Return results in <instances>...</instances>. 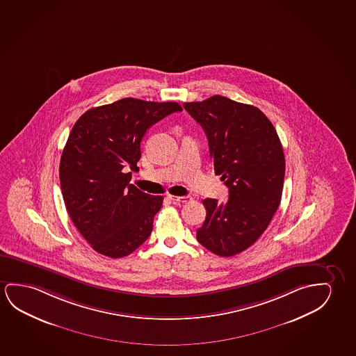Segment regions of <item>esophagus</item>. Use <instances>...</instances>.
I'll return each instance as SVG.
<instances>
[{"mask_svg":"<svg viewBox=\"0 0 356 356\" xmlns=\"http://www.w3.org/2000/svg\"><path fill=\"white\" fill-rule=\"evenodd\" d=\"M167 197L173 202H188L191 200L189 197H175V195H167Z\"/></svg>","mask_w":356,"mask_h":356,"instance_id":"esophagus-1","label":"esophagus"}]
</instances>
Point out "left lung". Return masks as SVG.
Here are the masks:
<instances>
[{
  "instance_id": "obj_1",
  "label": "left lung",
  "mask_w": 356,
  "mask_h": 356,
  "mask_svg": "<svg viewBox=\"0 0 356 356\" xmlns=\"http://www.w3.org/2000/svg\"><path fill=\"white\" fill-rule=\"evenodd\" d=\"M204 129L213 170L228 188V200L207 197L199 243L213 254L232 257L266 231L282 200L285 157L280 138L257 106L213 96L183 104Z\"/></svg>"
}]
</instances>
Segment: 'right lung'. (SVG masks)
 Returning <instances> with one entry per match:
<instances>
[{
    "label": "right lung",
    "instance_id": "add662e5",
    "mask_svg": "<svg viewBox=\"0 0 356 356\" xmlns=\"http://www.w3.org/2000/svg\"><path fill=\"white\" fill-rule=\"evenodd\" d=\"M175 102L122 98L87 111L70 133L60 161L65 207L93 250L109 258L133 253L149 238L163 197L130 184L146 131L172 113Z\"/></svg>",
    "mask_w": 356,
    "mask_h": 356
}]
</instances>
